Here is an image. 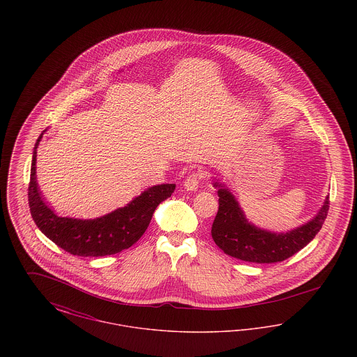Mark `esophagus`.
Here are the masks:
<instances>
[{
	"mask_svg": "<svg viewBox=\"0 0 357 357\" xmlns=\"http://www.w3.org/2000/svg\"><path fill=\"white\" fill-rule=\"evenodd\" d=\"M202 178H204V172H201V171L191 172V174L187 176L186 179H185L183 186H185L187 191H197L199 183H201V181H202Z\"/></svg>",
	"mask_w": 357,
	"mask_h": 357,
	"instance_id": "1",
	"label": "esophagus"
}]
</instances>
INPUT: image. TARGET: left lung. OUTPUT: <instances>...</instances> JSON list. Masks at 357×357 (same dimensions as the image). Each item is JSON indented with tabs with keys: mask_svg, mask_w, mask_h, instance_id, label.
Returning a JSON list of instances; mask_svg holds the SVG:
<instances>
[{
	"mask_svg": "<svg viewBox=\"0 0 357 357\" xmlns=\"http://www.w3.org/2000/svg\"><path fill=\"white\" fill-rule=\"evenodd\" d=\"M214 187H218L220 207L213 222L211 237L226 255L246 262L273 264L296 255L316 237L329 210V197H326L313 220L287 233H273L246 220L229 188L218 182H214Z\"/></svg>",
	"mask_w": 357,
	"mask_h": 357,
	"instance_id": "8db88e82",
	"label": "left lung"
}]
</instances>
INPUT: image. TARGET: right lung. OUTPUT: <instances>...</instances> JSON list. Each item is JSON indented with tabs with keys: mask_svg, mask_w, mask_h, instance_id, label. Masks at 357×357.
I'll return each instance as SVG.
<instances>
[{
	"mask_svg": "<svg viewBox=\"0 0 357 357\" xmlns=\"http://www.w3.org/2000/svg\"><path fill=\"white\" fill-rule=\"evenodd\" d=\"M45 131L41 132L34 144L28 187V202L37 227L59 248L77 257L116 255L131 248L144 234L158 204L171 197L175 185L166 183L150 187L127 206L100 218L77 220L59 217L43 199L36 181L37 147Z\"/></svg>",
	"mask_w": 357,
	"mask_h": 357,
	"instance_id": "1",
	"label": "right lung"
}]
</instances>
